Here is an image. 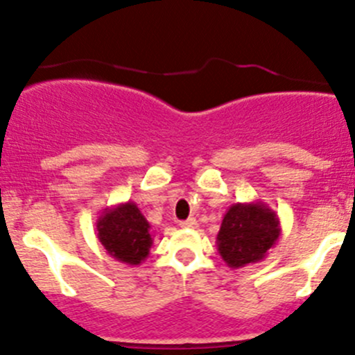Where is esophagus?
Instances as JSON below:
<instances>
[{
  "label": "esophagus",
  "mask_w": 355,
  "mask_h": 355,
  "mask_svg": "<svg viewBox=\"0 0 355 355\" xmlns=\"http://www.w3.org/2000/svg\"><path fill=\"white\" fill-rule=\"evenodd\" d=\"M180 227L182 228H196L198 227V220H196V218H189V220L180 221Z\"/></svg>",
  "instance_id": "obj_1"
}]
</instances>
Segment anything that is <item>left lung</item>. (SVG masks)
<instances>
[{"mask_svg":"<svg viewBox=\"0 0 355 355\" xmlns=\"http://www.w3.org/2000/svg\"><path fill=\"white\" fill-rule=\"evenodd\" d=\"M282 234L280 220L268 204L237 202L225 213L216 235L218 252L230 268L259 263Z\"/></svg>","mask_w":355,"mask_h":355,"instance_id":"8db88e82","label":"left lung"}]
</instances>
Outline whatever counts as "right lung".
<instances>
[{
  "label": "right lung",
  "instance_id": "1",
  "mask_svg": "<svg viewBox=\"0 0 355 355\" xmlns=\"http://www.w3.org/2000/svg\"><path fill=\"white\" fill-rule=\"evenodd\" d=\"M96 230L106 252L120 263L137 266L149 256L151 225L132 200L106 207L96 221Z\"/></svg>",
  "mask_w": 355,
  "mask_h": 355
}]
</instances>
